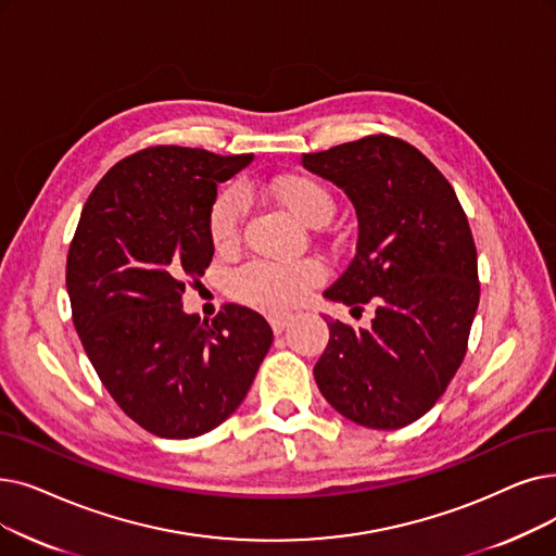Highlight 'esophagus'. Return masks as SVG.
<instances>
[{
  "mask_svg": "<svg viewBox=\"0 0 556 556\" xmlns=\"http://www.w3.org/2000/svg\"><path fill=\"white\" fill-rule=\"evenodd\" d=\"M268 320H270L273 331H275V333H281L288 325H291L293 316H291V313H273V316H270Z\"/></svg>",
  "mask_w": 556,
  "mask_h": 556,
  "instance_id": "1",
  "label": "esophagus"
}]
</instances>
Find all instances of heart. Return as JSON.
<instances>
[{"mask_svg": "<svg viewBox=\"0 0 556 556\" xmlns=\"http://www.w3.org/2000/svg\"><path fill=\"white\" fill-rule=\"evenodd\" d=\"M270 195L302 225H320L333 208L331 195L323 184L304 175H283L270 184ZM248 208L245 192L231 186L215 198L208 215V233L215 250H231L238 243L240 223ZM325 279L318 261H265L254 258L238 268L231 277V291L263 311H281L300 304L311 288Z\"/></svg>", "mask_w": 556, "mask_h": 556, "instance_id": "b5f03b06", "label": "heart"}]
</instances>
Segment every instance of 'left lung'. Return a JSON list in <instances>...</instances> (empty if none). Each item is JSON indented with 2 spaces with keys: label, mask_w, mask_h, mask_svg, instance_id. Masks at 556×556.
<instances>
[{
  "label": "left lung",
  "mask_w": 556,
  "mask_h": 556,
  "mask_svg": "<svg viewBox=\"0 0 556 556\" xmlns=\"http://www.w3.org/2000/svg\"><path fill=\"white\" fill-rule=\"evenodd\" d=\"M356 213V252L325 300L361 308L370 329L327 320L313 377L325 400L368 429L412 425L445 393L479 304L477 250L450 181L414 144L368 136L302 154Z\"/></svg>",
  "instance_id": "obj_1"
}]
</instances>
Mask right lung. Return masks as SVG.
<instances>
[{
	"mask_svg": "<svg viewBox=\"0 0 556 556\" xmlns=\"http://www.w3.org/2000/svg\"><path fill=\"white\" fill-rule=\"evenodd\" d=\"M254 161L198 148L142 150L94 186L67 254L72 320L123 412L161 439H195L245 400L273 329L229 304L213 320L184 311L213 258L218 184Z\"/></svg>",
	"mask_w": 556,
	"mask_h": 556,
	"instance_id": "add662e5",
	"label": "right lung"
}]
</instances>
